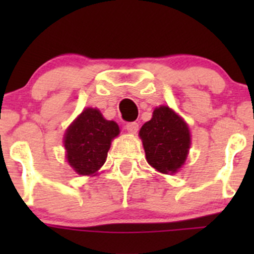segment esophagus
Returning <instances> with one entry per match:
<instances>
[{
	"label": "esophagus",
	"instance_id": "34e87169",
	"mask_svg": "<svg viewBox=\"0 0 254 254\" xmlns=\"http://www.w3.org/2000/svg\"><path fill=\"white\" fill-rule=\"evenodd\" d=\"M125 127H127V131L130 132V134H136L137 130H139V124L137 123H127V125H125Z\"/></svg>",
	"mask_w": 254,
	"mask_h": 254
}]
</instances>
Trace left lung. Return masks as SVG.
<instances>
[{"label":"left lung","instance_id":"obj_1","mask_svg":"<svg viewBox=\"0 0 254 254\" xmlns=\"http://www.w3.org/2000/svg\"><path fill=\"white\" fill-rule=\"evenodd\" d=\"M148 165L158 172L173 175L184 165L190 147L187 123L167 106H161L139 132Z\"/></svg>","mask_w":254,"mask_h":254}]
</instances>
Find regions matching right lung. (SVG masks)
<instances>
[{"mask_svg":"<svg viewBox=\"0 0 254 254\" xmlns=\"http://www.w3.org/2000/svg\"><path fill=\"white\" fill-rule=\"evenodd\" d=\"M119 127L104 119L96 108H86L67 127L64 136L66 160L81 176H96L104 165L112 140L119 135Z\"/></svg>","mask_w":254,"mask_h":254,"instance_id":"add662e5","label":"right lung"}]
</instances>
